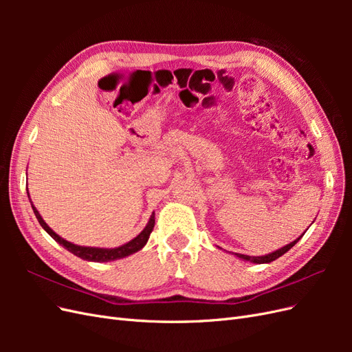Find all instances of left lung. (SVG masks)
Wrapping results in <instances>:
<instances>
[{"label":"left lung","instance_id":"obj_1","mask_svg":"<svg viewBox=\"0 0 352 352\" xmlns=\"http://www.w3.org/2000/svg\"><path fill=\"white\" fill-rule=\"evenodd\" d=\"M304 235V233H302ZM302 235L298 238V239H295L294 242H291V243H287L286 247H283V248H280V250H278V251H274V252H272V254H267V255H263V257H251V255H243V254H236L239 258H242V260H247V261H251V263H257V264H263V263H270V261H274L276 258H279L280 255H283L285 252H287L289 251L294 245L300 241L301 238H302Z\"/></svg>","mask_w":352,"mask_h":352}]
</instances>
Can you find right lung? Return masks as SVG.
I'll return each instance as SVG.
<instances>
[{"mask_svg":"<svg viewBox=\"0 0 352 352\" xmlns=\"http://www.w3.org/2000/svg\"><path fill=\"white\" fill-rule=\"evenodd\" d=\"M32 208H34V212L35 216L39 221V225L44 228L47 230L48 235L57 241L60 245H63L67 251H70L72 254L76 255V257H80L83 260H88V261H98V263H104V261H113V260H119V258H123V257H127V255H131L136 251H140L144 245L146 243L148 238H150V233L153 232L154 229V225H155V219H154V212L151 214V219L150 221H148V225L145 226V229L138 235L136 238H133L131 242H127L124 245H122V247L119 248H111V250H107V248H91V247H79V245H74L69 241H65L63 238H60L57 233L54 230H51L50 226L47 225V223L42 220L41 214L38 212V210L34 207V204H32Z\"/></svg>","mask_w":352,"mask_h":352,"instance_id":"add662e5","label":"right lung"}]
</instances>
